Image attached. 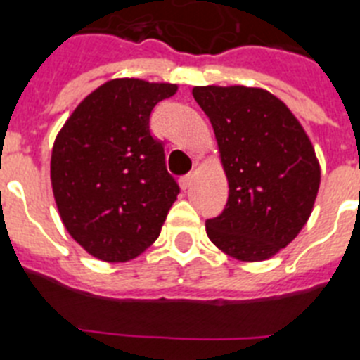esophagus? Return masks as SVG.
Here are the masks:
<instances>
[{
	"label": "esophagus",
	"mask_w": 360,
	"mask_h": 360,
	"mask_svg": "<svg viewBox=\"0 0 360 360\" xmlns=\"http://www.w3.org/2000/svg\"><path fill=\"white\" fill-rule=\"evenodd\" d=\"M192 181H193V174H186V176L181 177L179 183H181V186H183V188H188L190 184H192Z\"/></svg>",
	"instance_id": "1"
}]
</instances>
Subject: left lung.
Returning a JSON list of instances; mask_svg holds the SVG:
<instances>
[{"mask_svg":"<svg viewBox=\"0 0 360 360\" xmlns=\"http://www.w3.org/2000/svg\"><path fill=\"white\" fill-rule=\"evenodd\" d=\"M215 131L229 195L206 233L242 262L274 257L309 220L319 190V163L296 116L258 87H193Z\"/></svg>","mask_w":360,"mask_h":360,"instance_id":"8db88e82","label":"left lung"}]
</instances>
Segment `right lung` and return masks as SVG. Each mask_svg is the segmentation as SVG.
Segmentation results:
<instances>
[{
  "instance_id": "right-lung-1",
  "label": "right lung",
  "mask_w": 360,
  "mask_h": 360,
  "mask_svg": "<svg viewBox=\"0 0 360 360\" xmlns=\"http://www.w3.org/2000/svg\"><path fill=\"white\" fill-rule=\"evenodd\" d=\"M176 84L109 80L87 95L55 138L51 188L60 219L89 255L127 262L160 236L179 184L150 132V112Z\"/></svg>"
}]
</instances>
